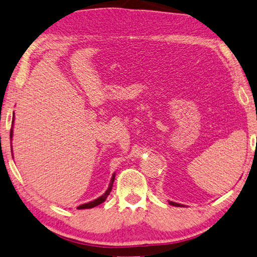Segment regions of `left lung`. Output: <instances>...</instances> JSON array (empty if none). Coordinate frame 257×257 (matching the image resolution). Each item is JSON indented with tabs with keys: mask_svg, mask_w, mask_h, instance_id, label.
Listing matches in <instances>:
<instances>
[{
	"mask_svg": "<svg viewBox=\"0 0 257 257\" xmlns=\"http://www.w3.org/2000/svg\"><path fill=\"white\" fill-rule=\"evenodd\" d=\"M169 204L172 205V206H176V207H182V205L177 204V202H173V201H169Z\"/></svg>",
	"mask_w": 257,
	"mask_h": 257,
	"instance_id": "1",
	"label": "left lung"
}]
</instances>
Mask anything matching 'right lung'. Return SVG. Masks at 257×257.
I'll list each match as a JSON object with an SVG mask.
<instances>
[{
    "instance_id": "1",
    "label": "right lung",
    "mask_w": 257,
    "mask_h": 257,
    "mask_svg": "<svg viewBox=\"0 0 257 257\" xmlns=\"http://www.w3.org/2000/svg\"><path fill=\"white\" fill-rule=\"evenodd\" d=\"M13 114H14V113H13ZM12 127H13V120H12ZM12 127H11V131H10V139H11V140H12V135H13V130H12ZM11 151H12V145H11ZM114 180H115V173H113V177H112V179H110V182H109V187H108L107 190L105 191V193H104L103 196H100L99 198H97V199H95V200H93V201L87 202V204L80 205V206H78L77 208H78V209H88V208H94V207H96V206L100 205L101 202H104V201L106 200V198L108 197L109 192L112 191V187H113Z\"/></svg>"
}]
</instances>
